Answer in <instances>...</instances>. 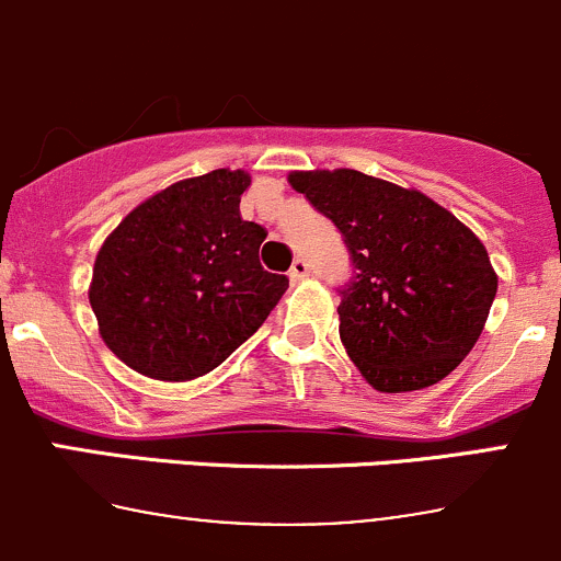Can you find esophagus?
Returning <instances> with one entry per match:
<instances>
[{"instance_id": "obj_1", "label": "esophagus", "mask_w": 561, "mask_h": 561, "mask_svg": "<svg viewBox=\"0 0 561 561\" xmlns=\"http://www.w3.org/2000/svg\"><path fill=\"white\" fill-rule=\"evenodd\" d=\"M304 276H309V263L304 257H296V260H293V265H290V279L301 282Z\"/></svg>"}]
</instances>
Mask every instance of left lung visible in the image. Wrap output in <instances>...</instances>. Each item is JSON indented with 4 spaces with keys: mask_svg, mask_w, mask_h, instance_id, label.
<instances>
[{
    "mask_svg": "<svg viewBox=\"0 0 561 561\" xmlns=\"http://www.w3.org/2000/svg\"><path fill=\"white\" fill-rule=\"evenodd\" d=\"M287 181L336 225L350 252L339 336L366 382L404 393L448 377L478 342L496 296L478 236L423 192L350 168Z\"/></svg>",
    "mask_w": 561,
    "mask_h": 561,
    "instance_id": "obj_1",
    "label": "left lung"
}]
</instances>
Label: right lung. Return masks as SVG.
I'll return each mask as SVG.
<instances>
[{
  "label": "right lung",
  "instance_id": "add662e5",
  "mask_svg": "<svg viewBox=\"0 0 561 561\" xmlns=\"http://www.w3.org/2000/svg\"><path fill=\"white\" fill-rule=\"evenodd\" d=\"M249 181L228 168L179 181L105 239L89 301L129 369L168 382L208 375L285 296L290 279L260 265L268 233L241 219Z\"/></svg>",
  "mask_w": 561,
  "mask_h": 561
}]
</instances>
